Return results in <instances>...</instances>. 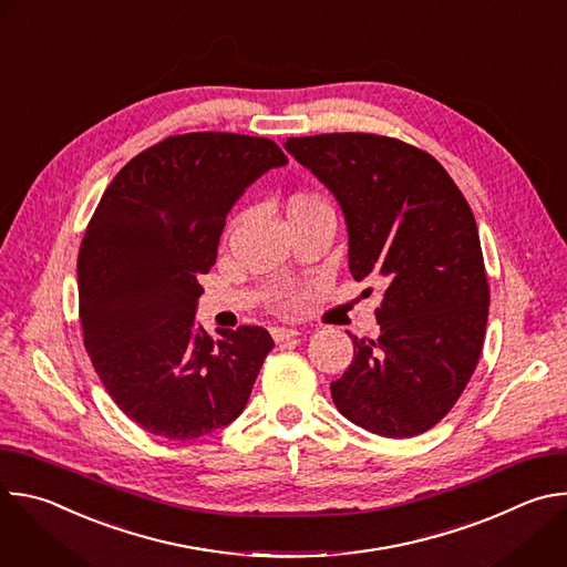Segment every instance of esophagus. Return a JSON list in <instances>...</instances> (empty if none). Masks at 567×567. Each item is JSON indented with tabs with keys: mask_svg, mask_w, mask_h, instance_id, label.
<instances>
[{
	"mask_svg": "<svg viewBox=\"0 0 567 567\" xmlns=\"http://www.w3.org/2000/svg\"><path fill=\"white\" fill-rule=\"evenodd\" d=\"M300 332L293 330V328H271V337L276 343H282V341H289V339H296Z\"/></svg>",
	"mask_w": 567,
	"mask_h": 567,
	"instance_id": "esophagus-1",
	"label": "esophagus"
}]
</instances>
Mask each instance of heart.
I'll return each mask as SVG.
<instances>
[{
  "instance_id": "b5f03b06",
  "label": "heart",
  "mask_w": 567,
  "mask_h": 567,
  "mask_svg": "<svg viewBox=\"0 0 567 567\" xmlns=\"http://www.w3.org/2000/svg\"><path fill=\"white\" fill-rule=\"evenodd\" d=\"M291 204H320V202L313 197H296Z\"/></svg>"
}]
</instances>
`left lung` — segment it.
Returning <instances> with one entry per match:
<instances>
[{
  "label": "left lung",
  "mask_w": 567,
  "mask_h": 567,
  "mask_svg": "<svg viewBox=\"0 0 567 567\" xmlns=\"http://www.w3.org/2000/svg\"><path fill=\"white\" fill-rule=\"evenodd\" d=\"M285 150L337 197L354 280L383 285L381 334L352 337L354 361L330 385L337 409L383 437L420 435L460 399L487 330L473 213L431 154L396 138L318 134Z\"/></svg>",
  "instance_id": "1"
}]
</instances>
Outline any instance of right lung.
Returning a JSON list of instances; mask_svg holds the SVG:
<instances>
[{"label":"right lung","mask_w":567,"mask_h":567,"mask_svg":"<svg viewBox=\"0 0 567 567\" xmlns=\"http://www.w3.org/2000/svg\"><path fill=\"white\" fill-rule=\"evenodd\" d=\"M282 166L262 136L182 134L134 156L101 197L78 256L80 322L105 390L152 435L197 440L247 406L274 341L251 326L210 339L197 276L235 202Z\"/></svg>","instance_id":"add662e5"}]
</instances>
